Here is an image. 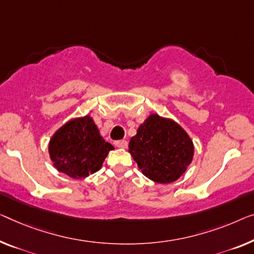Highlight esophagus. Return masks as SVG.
Returning <instances> with one entry per match:
<instances>
[{"mask_svg":"<svg viewBox=\"0 0 254 254\" xmlns=\"http://www.w3.org/2000/svg\"><path fill=\"white\" fill-rule=\"evenodd\" d=\"M115 146L119 147V148H127V140H117V141H115Z\"/></svg>","mask_w":254,"mask_h":254,"instance_id":"obj_1","label":"esophagus"}]
</instances>
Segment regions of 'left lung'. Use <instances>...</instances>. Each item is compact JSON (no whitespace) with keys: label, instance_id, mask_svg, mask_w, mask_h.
<instances>
[{"label":"left lung","instance_id":"1","mask_svg":"<svg viewBox=\"0 0 254 254\" xmlns=\"http://www.w3.org/2000/svg\"><path fill=\"white\" fill-rule=\"evenodd\" d=\"M128 153L143 176L157 184H170L179 179L191 163L194 143L175 121L151 114L131 138Z\"/></svg>","mask_w":254,"mask_h":254}]
</instances>
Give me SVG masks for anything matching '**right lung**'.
Segmentation results:
<instances>
[{
	"mask_svg": "<svg viewBox=\"0 0 254 254\" xmlns=\"http://www.w3.org/2000/svg\"><path fill=\"white\" fill-rule=\"evenodd\" d=\"M113 149L89 115L68 121L49 142V155L55 168L74 179H83L99 171Z\"/></svg>",
	"mask_w": 254,
	"mask_h": 254,
	"instance_id": "obj_1",
	"label": "right lung"
}]
</instances>
